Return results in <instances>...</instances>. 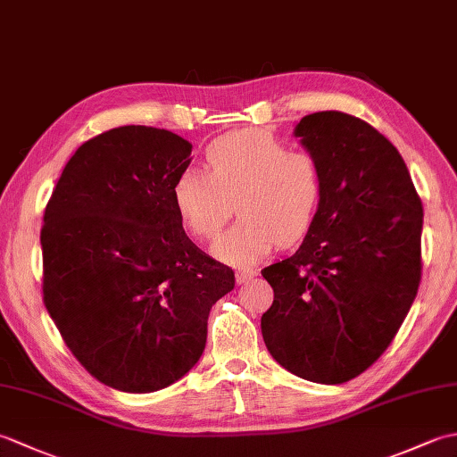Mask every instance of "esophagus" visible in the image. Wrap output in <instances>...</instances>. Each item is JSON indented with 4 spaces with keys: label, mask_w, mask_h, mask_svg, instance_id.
Instances as JSON below:
<instances>
[{
    "label": "esophagus",
    "mask_w": 457,
    "mask_h": 457,
    "mask_svg": "<svg viewBox=\"0 0 457 457\" xmlns=\"http://www.w3.org/2000/svg\"><path fill=\"white\" fill-rule=\"evenodd\" d=\"M257 273L253 269H237V273H236V280L237 283L241 285V283H247V280H251L253 278Z\"/></svg>",
    "instance_id": "esophagus-1"
}]
</instances>
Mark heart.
<instances>
[{
  "label": "heart",
  "mask_w": 457,
  "mask_h": 457,
  "mask_svg": "<svg viewBox=\"0 0 457 457\" xmlns=\"http://www.w3.org/2000/svg\"><path fill=\"white\" fill-rule=\"evenodd\" d=\"M208 172L187 169L172 187L179 216L192 236L212 241L231 213L239 220L216 244V255L249 265L277 244H298L322 202V167L312 153L288 149L265 129L221 135L206 149Z\"/></svg>",
  "instance_id": "obj_1"
}]
</instances>
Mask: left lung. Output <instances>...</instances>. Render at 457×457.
Wrapping results in <instances>:
<instances>
[{
  "label": "left lung",
  "mask_w": 457,
  "mask_h": 457,
  "mask_svg": "<svg viewBox=\"0 0 457 457\" xmlns=\"http://www.w3.org/2000/svg\"><path fill=\"white\" fill-rule=\"evenodd\" d=\"M322 167L312 228L293 257L261 275L269 353L306 381L339 385L391 345L422 277V202L395 145L344 112L304 115L295 129Z\"/></svg>",
  "instance_id": "left-lung-1"
}]
</instances>
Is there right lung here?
I'll list each match as a JSON object with an SVG mask.
<instances>
[{
	"label": "right lung",
	"mask_w": 457,
	"mask_h": 457,
	"mask_svg": "<svg viewBox=\"0 0 457 457\" xmlns=\"http://www.w3.org/2000/svg\"><path fill=\"white\" fill-rule=\"evenodd\" d=\"M190 153L167 129L104 131L72 154L46 202L43 303L79 363L118 391L153 393L187 375L212 304L236 287L174 208Z\"/></svg>",
	"instance_id": "1"
}]
</instances>
